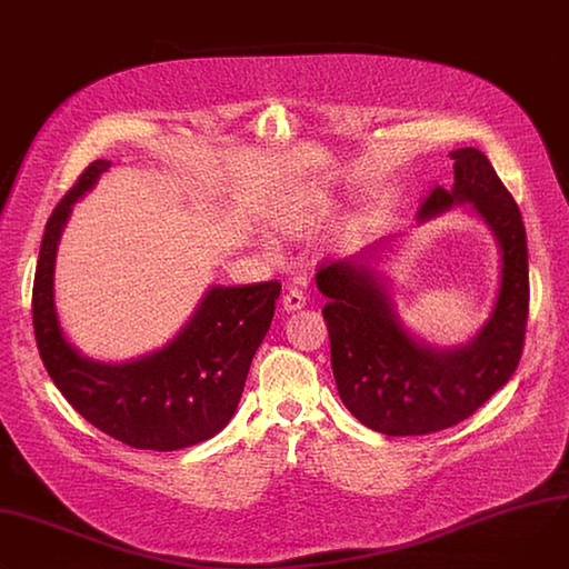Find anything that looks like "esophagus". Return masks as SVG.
Instances as JSON below:
<instances>
[{"label": "esophagus", "instance_id": "obj_1", "mask_svg": "<svg viewBox=\"0 0 569 569\" xmlns=\"http://www.w3.org/2000/svg\"><path fill=\"white\" fill-rule=\"evenodd\" d=\"M281 306H283V311H288V313L299 311V308H303V306H306V297H303V292H301V290H297V288H288V290H286V295H283V299H281Z\"/></svg>", "mask_w": 569, "mask_h": 569}]
</instances>
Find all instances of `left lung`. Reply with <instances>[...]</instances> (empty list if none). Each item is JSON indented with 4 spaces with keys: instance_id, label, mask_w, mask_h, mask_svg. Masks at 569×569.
Here are the masks:
<instances>
[{
    "instance_id": "left-lung-1",
    "label": "left lung",
    "mask_w": 569,
    "mask_h": 569,
    "mask_svg": "<svg viewBox=\"0 0 569 569\" xmlns=\"http://www.w3.org/2000/svg\"><path fill=\"white\" fill-rule=\"evenodd\" d=\"M453 186H436L418 220H431L456 203L492 231L501 253V281L492 313L479 333L453 349H436L401 325L383 277L372 270L386 242L320 266L316 283L329 299L331 368L351 416L386 436H427L449 429L508 383L520 363L529 318V253L522 213L483 151L453 149Z\"/></svg>"
}]
</instances>
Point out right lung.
Listing matches in <instances>:
<instances>
[{
	"label": "right lung",
	"instance_id": "right-lung-1",
	"mask_svg": "<svg viewBox=\"0 0 569 569\" xmlns=\"http://www.w3.org/2000/svg\"><path fill=\"white\" fill-rule=\"evenodd\" d=\"M109 168L90 163L47 220L31 299L36 342L51 381L92 427L133 449L174 451L213 438L233 418L281 283L213 286L166 347L127 363L81 356L57 316L54 263L72 203Z\"/></svg>",
	"mask_w": 569,
	"mask_h": 569
}]
</instances>
